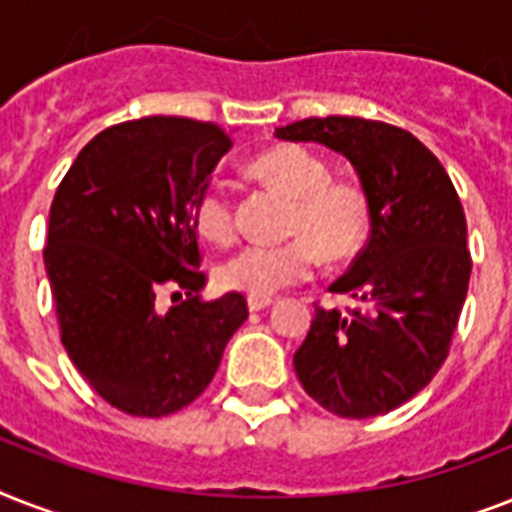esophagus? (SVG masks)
Returning a JSON list of instances; mask_svg holds the SVG:
<instances>
[{
	"label": "esophagus",
	"instance_id": "34e87169",
	"mask_svg": "<svg viewBox=\"0 0 512 512\" xmlns=\"http://www.w3.org/2000/svg\"><path fill=\"white\" fill-rule=\"evenodd\" d=\"M247 305H249V311H265V308H271L273 300H271V297L249 295V297H247Z\"/></svg>",
	"mask_w": 512,
	"mask_h": 512
}]
</instances>
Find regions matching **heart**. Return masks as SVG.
Returning a JSON list of instances; mask_svg holds the SVG:
<instances>
[{"label": "heart", "mask_w": 512, "mask_h": 512, "mask_svg": "<svg viewBox=\"0 0 512 512\" xmlns=\"http://www.w3.org/2000/svg\"><path fill=\"white\" fill-rule=\"evenodd\" d=\"M249 175L292 201L284 244H247L220 265L225 289L271 297L311 279L319 252L342 263L364 247L369 236V201L353 183H337L319 156L300 146H276L249 162ZM196 231L212 244H228L236 233L231 199L220 185H207L193 204Z\"/></svg>", "instance_id": "heart-1"}]
</instances>
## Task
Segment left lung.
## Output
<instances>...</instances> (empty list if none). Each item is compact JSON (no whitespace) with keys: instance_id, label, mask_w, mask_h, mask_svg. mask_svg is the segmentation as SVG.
<instances>
[{"instance_id":"obj_1","label":"left lung","mask_w":512,"mask_h":512,"mask_svg":"<svg viewBox=\"0 0 512 512\" xmlns=\"http://www.w3.org/2000/svg\"><path fill=\"white\" fill-rule=\"evenodd\" d=\"M345 156L369 201V241L329 287L361 308H319L295 353L305 393L337 417L393 412L446 361L470 281L468 223L436 156L412 132L358 116L276 130Z\"/></svg>"}]
</instances>
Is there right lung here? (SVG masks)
Segmentation results:
<instances>
[{
	"instance_id": "right-lung-1",
	"label": "right lung",
	"mask_w": 512,
	"mask_h": 512,
	"mask_svg": "<svg viewBox=\"0 0 512 512\" xmlns=\"http://www.w3.org/2000/svg\"><path fill=\"white\" fill-rule=\"evenodd\" d=\"M228 148L212 122L114 124L79 151L52 199L44 271L63 348L100 398L135 417L199 398L249 316L239 292L199 297L193 204ZM167 283L186 300L159 312Z\"/></svg>"
}]
</instances>
